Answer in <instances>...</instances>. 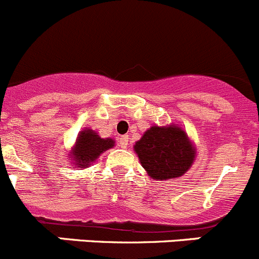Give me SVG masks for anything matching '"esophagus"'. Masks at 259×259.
<instances>
[{
  "label": "esophagus",
  "instance_id": "obj_1",
  "mask_svg": "<svg viewBox=\"0 0 259 259\" xmlns=\"http://www.w3.org/2000/svg\"><path fill=\"white\" fill-rule=\"evenodd\" d=\"M118 143H119V147L126 148L127 145H128V136L127 135L121 136V137L118 138Z\"/></svg>",
  "mask_w": 259,
  "mask_h": 259
}]
</instances>
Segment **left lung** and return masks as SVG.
I'll return each mask as SVG.
<instances>
[{"label":"left lung","mask_w":259,"mask_h":259,"mask_svg":"<svg viewBox=\"0 0 259 259\" xmlns=\"http://www.w3.org/2000/svg\"><path fill=\"white\" fill-rule=\"evenodd\" d=\"M141 166L153 180L178 179L195 161L196 148L179 124L151 126L133 146Z\"/></svg>","instance_id":"8db88e82"}]
</instances>
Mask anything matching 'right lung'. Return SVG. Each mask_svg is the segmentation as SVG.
Returning a JSON list of instances; mask_svg holds the SVG:
<instances>
[{
    "mask_svg": "<svg viewBox=\"0 0 259 259\" xmlns=\"http://www.w3.org/2000/svg\"><path fill=\"white\" fill-rule=\"evenodd\" d=\"M113 138H102L96 131L84 128L76 137L73 148L69 152V160L75 168L89 167L97 158L109 148L114 147Z\"/></svg>",
    "mask_w": 259,
    "mask_h": 259,
    "instance_id": "obj_1",
    "label": "right lung"
}]
</instances>
